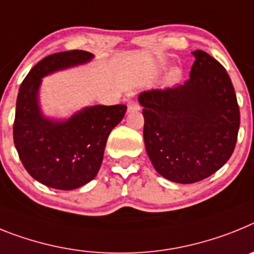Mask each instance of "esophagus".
<instances>
[{
	"instance_id": "34e87169",
	"label": "esophagus",
	"mask_w": 254,
	"mask_h": 254,
	"mask_svg": "<svg viewBox=\"0 0 254 254\" xmlns=\"http://www.w3.org/2000/svg\"><path fill=\"white\" fill-rule=\"evenodd\" d=\"M139 109H140L139 105H138V103H136V102H134V101H130V102L127 103V111H129V112L138 111V110H139Z\"/></svg>"
}]
</instances>
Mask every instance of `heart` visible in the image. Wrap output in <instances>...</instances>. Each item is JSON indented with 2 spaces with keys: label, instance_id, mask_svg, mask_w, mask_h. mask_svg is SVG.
Masks as SVG:
<instances>
[{
  "label": "heart",
  "instance_id": "1",
  "mask_svg": "<svg viewBox=\"0 0 254 254\" xmlns=\"http://www.w3.org/2000/svg\"><path fill=\"white\" fill-rule=\"evenodd\" d=\"M182 78V70L179 67H173L166 76V85H174Z\"/></svg>",
  "mask_w": 254,
  "mask_h": 254
}]
</instances>
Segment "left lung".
Returning <instances> with one entry per match:
<instances>
[{"mask_svg":"<svg viewBox=\"0 0 254 254\" xmlns=\"http://www.w3.org/2000/svg\"><path fill=\"white\" fill-rule=\"evenodd\" d=\"M189 80L138 97L144 116L145 151L170 182L193 184L221 169L233 154L240 125L228 72L204 51H193Z\"/></svg>","mask_w":254,"mask_h":254,"instance_id":"obj_1","label":"left lung"}]
</instances>
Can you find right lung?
<instances>
[{"instance_id":"1","label":"right lung","mask_w":254,"mask_h":254,"mask_svg":"<svg viewBox=\"0 0 254 254\" xmlns=\"http://www.w3.org/2000/svg\"><path fill=\"white\" fill-rule=\"evenodd\" d=\"M93 59V54L79 50L50 55L30 70L19 88L15 148L29 175L50 188L74 190L93 180L102 164L107 138L127 112L125 105L87 106L66 118L43 112V78Z\"/></svg>"}]
</instances>
